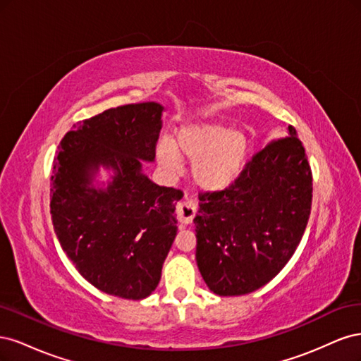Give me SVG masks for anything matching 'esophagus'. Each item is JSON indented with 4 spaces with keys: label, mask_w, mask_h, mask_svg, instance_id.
<instances>
[{
    "label": "esophagus",
    "mask_w": 361,
    "mask_h": 361,
    "mask_svg": "<svg viewBox=\"0 0 361 361\" xmlns=\"http://www.w3.org/2000/svg\"><path fill=\"white\" fill-rule=\"evenodd\" d=\"M195 211H197V206L195 203L188 199L183 197L178 204H176V214H178V220L183 224H190L192 221V218L195 215Z\"/></svg>",
    "instance_id": "obj_1"
}]
</instances>
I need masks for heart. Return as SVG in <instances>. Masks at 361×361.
Segmentation results:
<instances>
[{
    "mask_svg": "<svg viewBox=\"0 0 361 361\" xmlns=\"http://www.w3.org/2000/svg\"><path fill=\"white\" fill-rule=\"evenodd\" d=\"M158 159L167 170H178L180 159L192 164V176L206 190H223L233 183L245 167L250 140L226 125L202 123L183 126L173 140H161Z\"/></svg>",
    "mask_w": 361,
    "mask_h": 361,
    "instance_id": "heart-1",
    "label": "heart"
}]
</instances>
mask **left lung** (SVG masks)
Segmentation results:
<instances>
[{"label": "left lung", "instance_id": "1", "mask_svg": "<svg viewBox=\"0 0 361 361\" xmlns=\"http://www.w3.org/2000/svg\"><path fill=\"white\" fill-rule=\"evenodd\" d=\"M312 170L297 130L271 141L223 191L203 194L195 260L214 293L235 297L274 279L297 250L312 209Z\"/></svg>", "mask_w": 361, "mask_h": 361}]
</instances>
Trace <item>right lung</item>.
Masks as SVG:
<instances>
[{
	"instance_id": "right-lung-1",
	"label": "right lung",
	"mask_w": 361,
	"mask_h": 361,
	"mask_svg": "<svg viewBox=\"0 0 361 361\" xmlns=\"http://www.w3.org/2000/svg\"><path fill=\"white\" fill-rule=\"evenodd\" d=\"M164 106L157 102L110 108L78 122L63 137L51 171V215L64 253L99 290L143 300L161 279L183 192L141 173L154 161ZM99 165L116 174L106 190L91 187Z\"/></svg>"
}]
</instances>
